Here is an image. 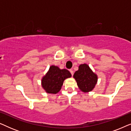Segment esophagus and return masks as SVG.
<instances>
[{"label":"esophagus","instance_id":"1","mask_svg":"<svg viewBox=\"0 0 131 131\" xmlns=\"http://www.w3.org/2000/svg\"><path fill=\"white\" fill-rule=\"evenodd\" d=\"M70 72L71 73V75H72V76H73V74H74V71H73V70L72 69H70Z\"/></svg>","mask_w":131,"mask_h":131}]
</instances>
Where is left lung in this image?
<instances>
[{
	"label": "left lung",
	"instance_id": "1",
	"mask_svg": "<svg viewBox=\"0 0 131 131\" xmlns=\"http://www.w3.org/2000/svg\"><path fill=\"white\" fill-rule=\"evenodd\" d=\"M73 78L76 80L79 88L83 92L92 91L95 86L98 76L86 64H80L79 70L74 73Z\"/></svg>",
	"mask_w": 131,
	"mask_h": 131
}]
</instances>
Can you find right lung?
I'll return each mask as SVG.
<instances>
[{"label": "right lung", "mask_w": 131, "mask_h": 131, "mask_svg": "<svg viewBox=\"0 0 131 131\" xmlns=\"http://www.w3.org/2000/svg\"><path fill=\"white\" fill-rule=\"evenodd\" d=\"M67 69H60L58 66H51L41 80L42 87L46 93L56 94L61 90L64 80L71 78Z\"/></svg>", "instance_id": "add662e5"}]
</instances>
